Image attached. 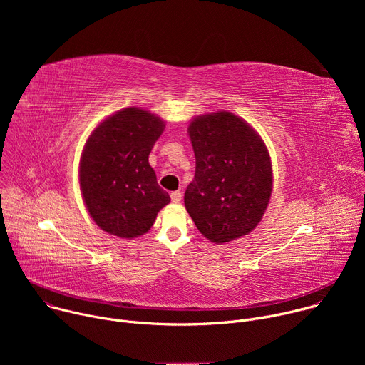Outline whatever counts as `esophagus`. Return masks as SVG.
Segmentation results:
<instances>
[{
  "mask_svg": "<svg viewBox=\"0 0 365 365\" xmlns=\"http://www.w3.org/2000/svg\"><path fill=\"white\" fill-rule=\"evenodd\" d=\"M170 197H172V200H173L175 203H179V202L182 200V192H179V190L172 192V193H170Z\"/></svg>",
  "mask_w": 365,
  "mask_h": 365,
  "instance_id": "obj_1",
  "label": "esophagus"
}]
</instances>
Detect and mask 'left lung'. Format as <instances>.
<instances>
[{"instance_id": "1", "label": "left lung", "mask_w": 365, "mask_h": 365, "mask_svg": "<svg viewBox=\"0 0 365 365\" xmlns=\"http://www.w3.org/2000/svg\"><path fill=\"white\" fill-rule=\"evenodd\" d=\"M195 178L185 206L207 240L224 244L251 232L269 205L273 186L269 151L241 118L221 111L189 125Z\"/></svg>"}]
</instances>
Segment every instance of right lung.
I'll return each instance as SVG.
<instances>
[{"mask_svg":"<svg viewBox=\"0 0 365 365\" xmlns=\"http://www.w3.org/2000/svg\"><path fill=\"white\" fill-rule=\"evenodd\" d=\"M165 121L130 107L103 120L88 138L79 168L81 190L95 224L121 238L145 234L170 202L148 165Z\"/></svg>","mask_w":365,"mask_h":365,"instance_id":"obj_1","label":"right lung"}]
</instances>
